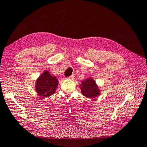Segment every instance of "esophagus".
Masks as SVG:
<instances>
[{"mask_svg": "<svg viewBox=\"0 0 147 147\" xmlns=\"http://www.w3.org/2000/svg\"><path fill=\"white\" fill-rule=\"evenodd\" d=\"M74 78H75V75H74V74L72 75H71V76H70V77H69V78L70 79V80H74Z\"/></svg>", "mask_w": 147, "mask_h": 147, "instance_id": "obj_1", "label": "esophagus"}]
</instances>
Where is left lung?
Returning <instances> with one entry per match:
<instances>
[{
	"mask_svg": "<svg viewBox=\"0 0 147 147\" xmlns=\"http://www.w3.org/2000/svg\"><path fill=\"white\" fill-rule=\"evenodd\" d=\"M82 94L87 98L93 99L97 97L100 94V90L98 86L91 77H88L83 80L80 84Z\"/></svg>",
	"mask_w": 147,
	"mask_h": 147,
	"instance_id": "obj_1",
	"label": "left lung"
}]
</instances>
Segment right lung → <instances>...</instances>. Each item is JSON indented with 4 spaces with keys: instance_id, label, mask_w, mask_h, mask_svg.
<instances>
[{
    "instance_id": "add662e5",
    "label": "right lung",
    "mask_w": 147,
    "mask_h": 147,
    "mask_svg": "<svg viewBox=\"0 0 147 147\" xmlns=\"http://www.w3.org/2000/svg\"><path fill=\"white\" fill-rule=\"evenodd\" d=\"M59 81L56 77L52 76L48 70L40 75L35 82V91L42 97H48L55 92Z\"/></svg>"
}]
</instances>
